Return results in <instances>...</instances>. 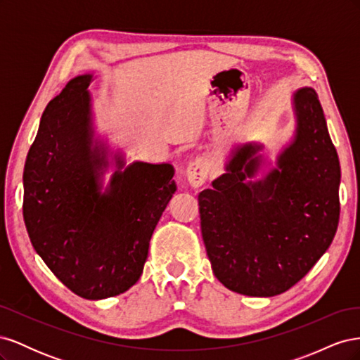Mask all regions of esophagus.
<instances>
[{"mask_svg":"<svg viewBox=\"0 0 360 360\" xmlns=\"http://www.w3.org/2000/svg\"><path fill=\"white\" fill-rule=\"evenodd\" d=\"M207 172H209V169H207V160L204 158L193 159L186 168V179L191 186H202L207 180Z\"/></svg>","mask_w":360,"mask_h":360,"instance_id":"34e87169","label":"esophagus"}]
</instances>
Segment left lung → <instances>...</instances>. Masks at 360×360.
I'll use <instances>...</instances> for the list:
<instances>
[{
    "label": "left lung",
    "instance_id": "obj_1",
    "mask_svg": "<svg viewBox=\"0 0 360 360\" xmlns=\"http://www.w3.org/2000/svg\"><path fill=\"white\" fill-rule=\"evenodd\" d=\"M296 130L276 167L263 146L234 147L221 177L198 195L201 233L214 276L231 291L271 297L291 288L329 249L340 222L341 168L319 96L292 94Z\"/></svg>",
    "mask_w": 360,
    "mask_h": 360
}]
</instances>
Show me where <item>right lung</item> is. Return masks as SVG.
I'll return each mask as SVG.
<instances>
[{
    "mask_svg": "<svg viewBox=\"0 0 360 360\" xmlns=\"http://www.w3.org/2000/svg\"><path fill=\"white\" fill-rule=\"evenodd\" d=\"M93 75L70 79L48 103L24 168L30 240L64 285L99 300L136 284L150 238L177 191L171 163L115 167L106 189L108 146L94 138Z\"/></svg>",
    "mask_w": 360,
    "mask_h": 360,
    "instance_id": "add662e5",
    "label": "right lung"
}]
</instances>
